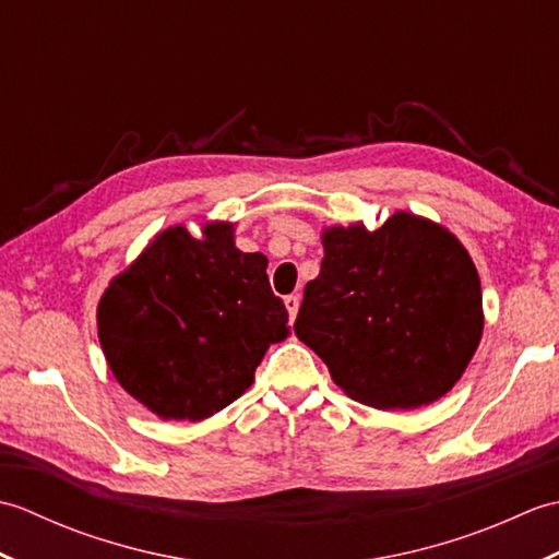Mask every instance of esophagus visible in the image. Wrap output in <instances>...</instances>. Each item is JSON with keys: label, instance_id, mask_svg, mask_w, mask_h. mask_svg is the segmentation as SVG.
I'll list each match as a JSON object with an SVG mask.
<instances>
[{"label": "esophagus", "instance_id": "1", "mask_svg": "<svg viewBox=\"0 0 559 559\" xmlns=\"http://www.w3.org/2000/svg\"><path fill=\"white\" fill-rule=\"evenodd\" d=\"M286 307H288V314H290V322H293L295 314H298V310H300V295L298 293L286 295Z\"/></svg>", "mask_w": 559, "mask_h": 559}]
</instances>
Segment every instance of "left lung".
Segmentation results:
<instances>
[{
	"instance_id": "8db88e82",
	"label": "left lung",
	"mask_w": 559,
	"mask_h": 559,
	"mask_svg": "<svg viewBox=\"0 0 559 559\" xmlns=\"http://www.w3.org/2000/svg\"><path fill=\"white\" fill-rule=\"evenodd\" d=\"M295 334L372 408L408 411L456 384L483 334L480 278L454 235L411 213L324 233Z\"/></svg>"
}]
</instances>
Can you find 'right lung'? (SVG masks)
<instances>
[{"instance_id": "right-lung-1", "label": "right lung", "mask_w": 559, "mask_h": 559, "mask_svg": "<svg viewBox=\"0 0 559 559\" xmlns=\"http://www.w3.org/2000/svg\"><path fill=\"white\" fill-rule=\"evenodd\" d=\"M98 336L112 374L165 420H204L254 382L288 312L271 290L264 254H245L233 225H177L120 273L98 305Z\"/></svg>"}]
</instances>
